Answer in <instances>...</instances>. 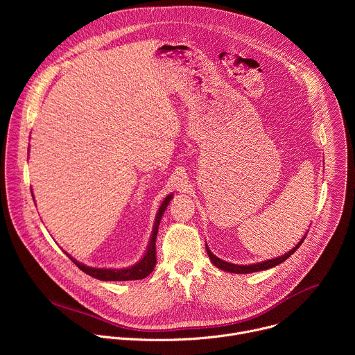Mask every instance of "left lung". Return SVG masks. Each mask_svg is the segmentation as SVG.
I'll use <instances>...</instances> for the list:
<instances>
[{
  "label": "left lung",
  "instance_id": "left-lung-1",
  "mask_svg": "<svg viewBox=\"0 0 355 355\" xmlns=\"http://www.w3.org/2000/svg\"><path fill=\"white\" fill-rule=\"evenodd\" d=\"M306 234L303 236V239L288 252H285L284 256L281 257H277V259H272V260H267V261H263V263H257V264H248V266H237V264H232V263H227V261H223L220 260L219 257H216L214 252L207 247V252L208 256L211 259V261L215 264V267L223 270V271H227V272H232V274H250V272H257V271H263V270H268V268H272L281 263H284L285 260H288L293 252L299 248V245L303 243V240H305Z\"/></svg>",
  "mask_w": 355,
  "mask_h": 355
}]
</instances>
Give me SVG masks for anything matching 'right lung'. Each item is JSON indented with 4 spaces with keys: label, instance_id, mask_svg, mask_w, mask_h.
I'll return each instance as SVG.
<instances>
[{
    "label": "right lung",
    "instance_id": "add662e5",
    "mask_svg": "<svg viewBox=\"0 0 355 355\" xmlns=\"http://www.w3.org/2000/svg\"><path fill=\"white\" fill-rule=\"evenodd\" d=\"M173 195H167V198L163 200V204L157 212V216H156V222H155V227H153V233H151V239H150V243L147 245V250H146V254L144 257L136 263L135 266L132 267H128V268H92V267H87L81 263H78L77 260H74L71 256H69L67 252L66 254L70 257V260L81 270L84 271L85 274L96 278V279H101V281H133V279H143L146 278L148 274H151V271L155 270L156 267V237H157V232H159V225H160V220H162V216L164 214V211L167 209L168 207V202L171 200Z\"/></svg>",
    "mask_w": 355,
    "mask_h": 355
}]
</instances>
